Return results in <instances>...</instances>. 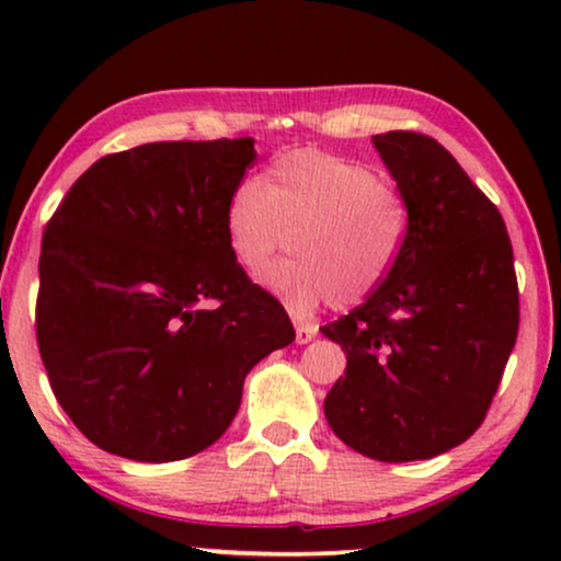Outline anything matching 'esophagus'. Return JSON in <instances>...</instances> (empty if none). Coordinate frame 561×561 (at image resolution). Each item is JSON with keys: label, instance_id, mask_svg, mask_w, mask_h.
Here are the masks:
<instances>
[{"label": "esophagus", "instance_id": "esophagus-1", "mask_svg": "<svg viewBox=\"0 0 561 561\" xmlns=\"http://www.w3.org/2000/svg\"><path fill=\"white\" fill-rule=\"evenodd\" d=\"M317 332H319V327L313 324V321H298V324H295V340H298L300 345L311 343V340L317 337Z\"/></svg>", "mask_w": 561, "mask_h": 561}]
</instances>
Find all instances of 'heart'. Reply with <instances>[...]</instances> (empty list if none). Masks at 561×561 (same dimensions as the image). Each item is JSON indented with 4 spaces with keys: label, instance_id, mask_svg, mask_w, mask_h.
Returning <instances> with one entry per match:
<instances>
[{
    "label": "heart",
    "instance_id": "1",
    "mask_svg": "<svg viewBox=\"0 0 561 561\" xmlns=\"http://www.w3.org/2000/svg\"><path fill=\"white\" fill-rule=\"evenodd\" d=\"M224 227L250 276L266 272L289 242L295 259L266 276L287 306L351 308L390 276L409 234V205L369 165L308 147L274 158L261 184H237Z\"/></svg>",
    "mask_w": 561,
    "mask_h": 561
}]
</instances>
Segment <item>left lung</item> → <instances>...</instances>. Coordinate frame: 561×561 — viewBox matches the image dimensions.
<instances>
[{"label": "left lung", "instance_id": "8db88e82", "mask_svg": "<svg viewBox=\"0 0 561 561\" xmlns=\"http://www.w3.org/2000/svg\"><path fill=\"white\" fill-rule=\"evenodd\" d=\"M375 147L409 205L388 279L321 327L345 351L324 414L334 435L379 461H420L485 422L519 330L512 240L499 208L454 156L420 131Z\"/></svg>", "mask_w": 561, "mask_h": 561}]
</instances>
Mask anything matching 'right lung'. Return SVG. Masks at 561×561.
I'll return each instance as SVG.
<instances>
[{"mask_svg": "<svg viewBox=\"0 0 561 561\" xmlns=\"http://www.w3.org/2000/svg\"><path fill=\"white\" fill-rule=\"evenodd\" d=\"M253 139L152 141L76 179L42 237L36 343L94 446L179 461L227 433L248 371L295 340L229 250Z\"/></svg>", "mask_w": 561, "mask_h": 561, "instance_id": "add662e5", "label": "right lung"}]
</instances>
